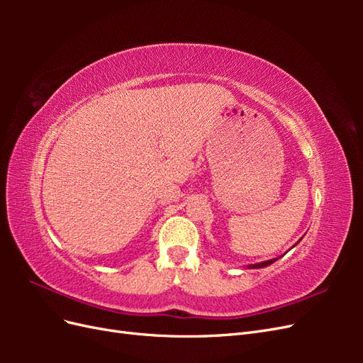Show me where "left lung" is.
I'll list each match as a JSON object with an SVG mask.
<instances>
[{"label": "left lung", "mask_w": 363, "mask_h": 363, "mask_svg": "<svg viewBox=\"0 0 363 363\" xmlns=\"http://www.w3.org/2000/svg\"><path fill=\"white\" fill-rule=\"evenodd\" d=\"M277 259H271V260H267V262H262V263H255V265H250L248 268H263V267H268L271 265L272 262H276Z\"/></svg>", "instance_id": "1"}]
</instances>
